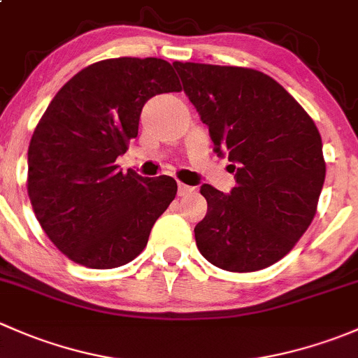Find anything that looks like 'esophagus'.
<instances>
[{
  "label": "esophagus",
  "mask_w": 358,
  "mask_h": 358,
  "mask_svg": "<svg viewBox=\"0 0 358 358\" xmlns=\"http://www.w3.org/2000/svg\"><path fill=\"white\" fill-rule=\"evenodd\" d=\"M190 192H196V187L185 185V183H178V196H187Z\"/></svg>",
  "instance_id": "esophagus-1"
}]
</instances>
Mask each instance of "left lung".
<instances>
[{
    "label": "left lung",
    "mask_w": 358,
    "mask_h": 358,
    "mask_svg": "<svg viewBox=\"0 0 358 358\" xmlns=\"http://www.w3.org/2000/svg\"><path fill=\"white\" fill-rule=\"evenodd\" d=\"M183 92L208 126L236 187H201L208 201L194 229L201 255L229 272L279 262L312 223L326 178L322 138L305 109L255 69L175 62Z\"/></svg>",
    "instance_id": "left-lung-1"
}]
</instances>
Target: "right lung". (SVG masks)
Returning a JSON list of instances; mask_svg holds the SVG:
<instances>
[{"label":"right lung","instance_id":"obj_1","mask_svg":"<svg viewBox=\"0 0 358 358\" xmlns=\"http://www.w3.org/2000/svg\"><path fill=\"white\" fill-rule=\"evenodd\" d=\"M180 90L166 60L121 57L83 69L53 96L29 143L27 192L46 236L72 262L115 268L147 246L178 187L166 175H122L115 159L138 135L147 100Z\"/></svg>","mask_w":358,"mask_h":358}]
</instances>
